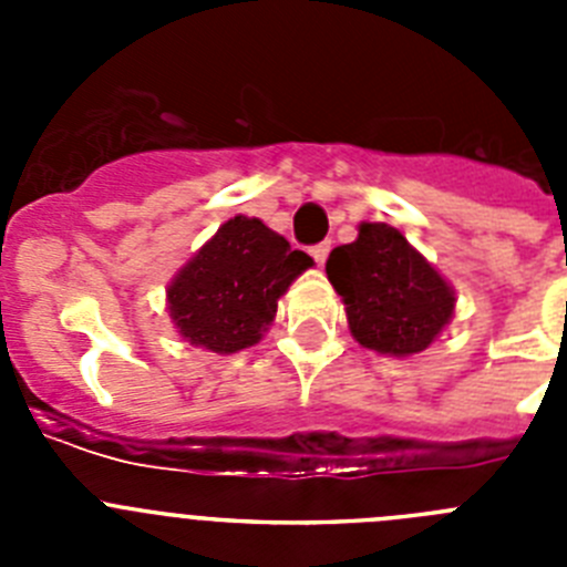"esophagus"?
Masks as SVG:
<instances>
[{
  "instance_id": "34e87169",
  "label": "esophagus",
  "mask_w": 567,
  "mask_h": 567,
  "mask_svg": "<svg viewBox=\"0 0 567 567\" xmlns=\"http://www.w3.org/2000/svg\"><path fill=\"white\" fill-rule=\"evenodd\" d=\"M329 249H332V240H323V244H318V247H312V258L318 260L320 267H323V264H327Z\"/></svg>"
}]
</instances>
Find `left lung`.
Masks as SVG:
<instances>
[{
	"instance_id": "8db88e82",
	"label": "left lung",
	"mask_w": 567,
	"mask_h": 567,
	"mask_svg": "<svg viewBox=\"0 0 567 567\" xmlns=\"http://www.w3.org/2000/svg\"><path fill=\"white\" fill-rule=\"evenodd\" d=\"M334 292L363 349L409 358L434 343L454 315V289L389 224H360L327 260Z\"/></svg>"
}]
</instances>
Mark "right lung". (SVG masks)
I'll return each mask as SVG.
<instances>
[{"label": "right lung", "mask_w": 567, "mask_h": 567, "mask_svg": "<svg viewBox=\"0 0 567 567\" xmlns=\"http://www.w3.org/2000/svg\"><path fill=\"white\" fill-rule=\"evenodd\" d=\"M312 258L289 247L258 218L235 215L178 269L167 309L187 343L233 354L258 343L278 312V298Z\"/></svg>", "instance_id": "add662e5"}]
</instances>
